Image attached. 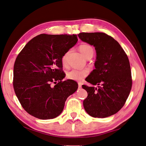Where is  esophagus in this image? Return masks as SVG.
Segmentation results:
<instances>
[{
  "label": "esophagus",
  "mask_w": 146,
  "mask_h": 146,
  "mask_svg": "<svg viewBox=\"0 0 146 146\" xmlns=\"http://www.w3.org/2000/svg\"><path fill=\"white\" fill-rule=\"evenodd\" d=\"M81 86H82V84H81V83H80L79 82V83H78V87L80 88H81Z\"/></svg>",
  "instance_id": "1"
}]
</instances>
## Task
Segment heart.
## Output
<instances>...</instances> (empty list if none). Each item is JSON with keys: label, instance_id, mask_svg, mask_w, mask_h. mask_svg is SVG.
Listing matches in <instances>:
<instances>
[{"label": "heart", "instance_id": "1", "mask_svg": "<svg viewBox=\"0 0 146 146\" xmlns=\"http://www.w3.org/2000/svg\"><path fill=\"white\" fill-rule=\"evenodd\" d=\"M79 49L81 53L83 55L84 57L86 58H91L94 55V48L89 44H81L79 47ZM69 54V52H66L63 54L62 57V63L63 65H65L67 62V58ZM89 73V71L86 69H73L66 74V77L69 80L74 81H80L86 76Z\"/></svg>", "mask_w": 146, "mask_h": 146}]
</instances>
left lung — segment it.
<instances>
[{
    "label": "left lung",
    "instance_id": "left-lung-1",
    "mask_svg": "<svg viewBox=\"0 0 146 146\" xmlns=\"http://www.w3.org/2000/svg\"><path fill=\"white\" fill-rule=\"evenodd\" d=\"M78 36L94 46L97 54L96 69L86 80L98 88L82 86L88 92L84 108L92 117H110L125 105L131 89L128 57L117 41L106 33H80Z\"/></svg>",
    "mask_w": 146,
    "mask_h": 146
}]
</instances>
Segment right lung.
<instances>
[{
	"label": "right lung",
	"instance_id": "1",
	"mask_svg": "<svg viewBox=\"0 0 146 146\" xmlns=\"http://www.w3.org/2000/svg\"><path fill=\"white\" fill-rule=\"evenodd\" d=\"M77 41L76 35L41 34L29 40L18 55L13 86L29 114L41 119L57 117L68 97L77 90L76 81H62L65 74L62 63L63 54Z\"/></svg>",
	"mask_w": 146,
	"mask_h": 146
}]
</instances>
